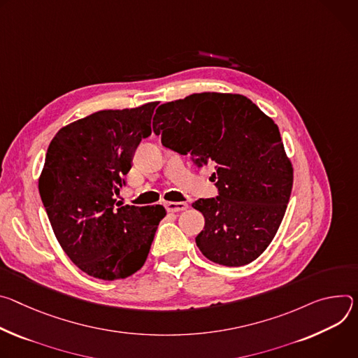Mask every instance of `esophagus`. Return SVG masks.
<instances>
[{"instance_id": "1", "label": "esophagus", "mask_w": 358, "mask_h": 358, "mask_svg": "<svg viewBox=\"0 0 358 358\" xmlns=\"http://www.w3.org/2000/svg\"><path fill=\"white\" fill-rule=\"evenodd\" d=\"M165 208L168 212H182L186 210L189 208V205L186 202H166Z\"/></svg>"}]
</instances>
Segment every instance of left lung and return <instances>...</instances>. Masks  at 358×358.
Masks as SVG:
<instances>
[{
  "mask_svg": "<svg viewBox=\"0 0 358 358\" xmlns=\"http://www.w3.org/2000/svg\"><path fill=\"white\" fill-rule=\"evenodd\" d=\"M162 145L212 165L219 196L192 206L205 216L196 245L213 263L237 267L271 243L287 209L293 166L273 119L239 94L202 92L156 109Z\"/></svg>",
  "mask_w": 358,
  "mask_h": 358,
  "instance_id": "8db88e82",
  "label": "left lung"
}]
</instances>
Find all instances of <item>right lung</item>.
<instances>
[{
    "instance_id": "add662e5",
    "label": "right lung",
    "mask_w": 358,
    "mask_h": 358,
    "mask_svg": "<svg viewBox=\"0 0 358 358\" xmlns=\"http://www.w3.org/2000/svg\"><path fill=\"white\" fill-rule=\"evenodd\" d=\"M157 102L98 110L61 128L51 141L38 189L57 241L84 273L116 280L146 262L164 206H121L132 156L152 134Z\"/></svg>"
}]
</instances>
